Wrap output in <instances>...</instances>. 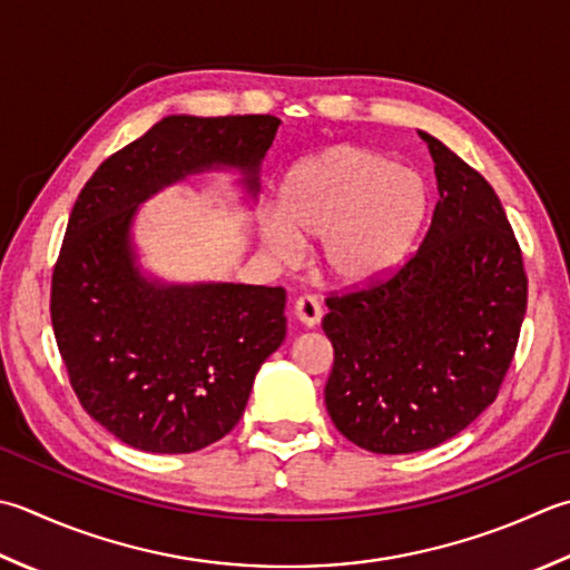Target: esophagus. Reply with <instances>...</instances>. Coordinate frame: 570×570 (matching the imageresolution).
<instances>
[{
	"label": "esophagus",
	"instance_id": "esophagus-1",
	"mask_svg": "<svg viewBox=\"0 0 570 570\" xmlns=\"http://www.w3.org/2000/svg\"><path fill=\"white\" fill-rule=\"evenodd\" d=\"M294 316H296L301 323H304L306 328H314L316 323L321 321V316H323L318 298H316V296H301V298H296Z\"/></svg>",
	"mask_w": 570,
	"mask_h": 570
}]
</instances>
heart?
Listing matches in <instances>:
<instances>
[{"label":"heart","mask_w":570,"mask_h":570,"mask_svg":"<svg viewBox=\"0 0 570 570\" xmlns=\"http://www.w3.org/2000/svg\"><path fill=\"white\" fill-rule=\"evenodd\" d=\"M428 215L430 189L417 173L363 145L338 142L284 175L262 244L292 262L301 244L321 242V276L341 292H365L403 269Z\"/></svg>","instance_id":"heart-1"}]
</instances>
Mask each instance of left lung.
<instances>
[{
  "label": "left lung",
  "instance_id": "8db88e82",
  "mask_svg": "<svg viewBox=\"0 0 570 570\" xmlns=\"http://www.w3.org/2000/svg\"><path fill=\"white\" fill-rule=\"evenodd\" d=\"M440 199L417 254L385 284L331 296L326 407L375 454L432 450L494 403L527 314L521 249L494 187L430 132Z\"/></svg>",
  "mask_w": 570,
  "mask_h": 570
}]
</instances>
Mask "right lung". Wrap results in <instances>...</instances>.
Listing matches in <instances>:
<instances>
[{
    "instance_id": "add662e5",
    "label": "right lung",
    "mask_w": 570,
    "mask_h": 570,
    "mask_svg": "<svg viewBox=\"0 0 570 570\" xmlns=\"http://www.w3.org/2000/svg\"><path fill=\"white\" fill-rule=\"evenodd\" d=\"M274 116H167L100 163L51 278V323L83 410L130 448L187 454L237 425L284 343L282 286L165 282L142 269L140 205L189 175L237 170L254 199Z\"/></svg>"
}]
</instances>
